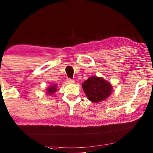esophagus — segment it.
<instances>
[{
  "instance_id": "34e87169",
  "label": "esophagus",
  "mask_w": 153,
  "mask_h": 153,
  "mask_svg": "<svg viewBox=\"0 0 153 153\" xmlns=\"http://www.w3.org/2000/svg\"><path fill=\"white\" fill-rule=\"evenodd\" d=\"M67 82L68 84H74L75 83V80L74 79H67Z\"/></svg>"
}]
</instances>
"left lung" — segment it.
<instances>
[{
    "label": "left lung",
    "instance_id": "1",
    "mask_svg": "<svg viewBox=\"0 0 153 153\" xmlns=\"http://www.w3.org/2000/svg\"><path fill=\"white\" fill-rule=\"evenodd\" d=\"M82 89L87 98L98 103L106 100L112 92V86L102 77L91 76L82 83Z\"/></svg>",
    "mask_w": 153,
    "mask_h": 153
}]
</instances>
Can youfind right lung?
Masks as SVG:
<instances>
[{
  "label": "right lung",
  "instance_id": "1",
  "mask_svg": "<svg viewBox=\"0 0 153 153\" xmlns=\"http://www.w3.org/2000/svg\"><path fill=\"white\" fill-rule=\"evenodd\" d=\"M57 85L56 84H54V85H51L48 87V88L46 89V94L47 95H53L55 93V91H57Z\"/></svg>",
  "mask_w": 153,
  "mask_h": 153
}]
</instances>
